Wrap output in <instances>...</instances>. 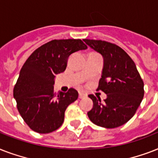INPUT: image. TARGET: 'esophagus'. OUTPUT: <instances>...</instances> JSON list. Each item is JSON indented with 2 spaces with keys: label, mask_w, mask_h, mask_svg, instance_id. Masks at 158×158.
<instances>
[{
  "label": "esophagus",
  "mask_w": 158,
  "mask_h": 158,
  "mask_svg": "<svg viewBox=\"0 0 158 158\" xmlns=\"http://www.w3.org/2000/svg\"><path fill=\"white\" fill-rule=\"evenodd\" d=\"M85 97H86V94H84V93H80V92H79V98H85Z\"/></svg>",
  "instance_id": "1"
}]
</instances>
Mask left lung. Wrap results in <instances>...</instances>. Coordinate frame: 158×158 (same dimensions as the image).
I'll return each mask as SVG.
<instances>
[{"label":"left lung","mask_w":158,"mask_h":158,"mask_svg":"<svg viewBox=\"0 0 158 158\" xmlns=\"http://www.w3.org/2000/svg\"><path fill=\"white\" fill-rule=\"evenodd\" d=\"M84 41L103 57L98 89L106 94L103 101L100 97L89 95L94 102L89 118L101 127H119L128 122L139 106L144 95L143 81L135 62L122 48L105 41Z\"/></svg>","instance_id":"left-lung-1"}]
</instances>
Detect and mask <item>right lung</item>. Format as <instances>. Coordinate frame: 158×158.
Instances as JSON below:
<instances>
[{"label":"right lung","mask_w":158,"mask_h":158,"mask_svg":"<svg viewBox=\"0 0 158 158\" xmlns=\"http://www.w3.org/2000/svg\"><path fill=\"white\" fill-rule=\"evenodd\" d=\"M85 49L87 46L80 39L52 40L36 49L23 64L14 98L31 130L48 134L63 124L67 106L77 100L79 94L74 89L56 94L55 77L65 70L69 56Z\"/></svg>","instance_id":"1"}]
</instances>
